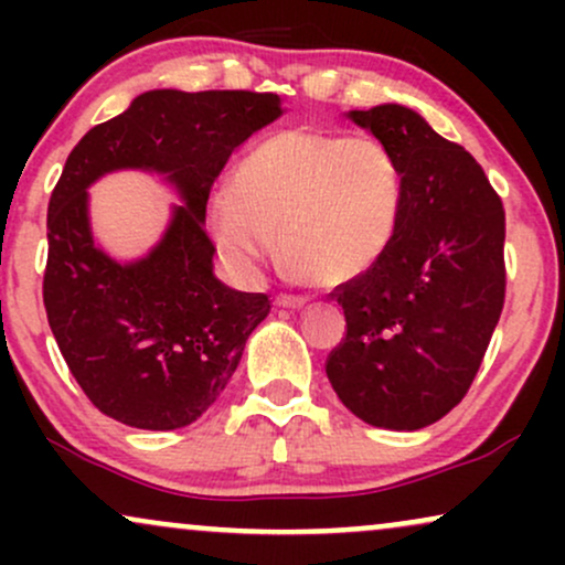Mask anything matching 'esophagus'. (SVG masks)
I'll list each match as a JSON object with an SVG mask.
<instances>
[{
  "mask_svg": "<svg viewBox=\"0 0 565 565\" xmlns=\"http://www.w3.org/2000/svg\"><path fill=\"white\" fill-rule=\"evenodd\" d=\"M305 302L308 300H305V297H297V295H278L276 297L278 308H302Z\"/></svg>",
  "mask_w": 565,
  "mask_h": 565,
  "instance_id": "1",
  "label": "esophagus"
}]
</instances>
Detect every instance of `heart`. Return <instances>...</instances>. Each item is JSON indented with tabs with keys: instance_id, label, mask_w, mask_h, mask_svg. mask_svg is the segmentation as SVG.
<instances>
[{
	"instance_id": "heart-1",
	"label": "heart",
	"mask_w": 565,
	"mask_h": 565,
	"mask_svg": "<svg viewBox=\"0 0 565 565\" xmlns=\"http://www.w3.org/2000/svg\"><path fill=\"white\" fill-rule=\"evenodd\" d=\"M401 204L404 178L385 142L300 127L246 153L210 223L231 260H260L278 236L291 276L340 287L385 257Z\"/></svg>"
}]
</instances>
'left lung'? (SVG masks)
<instances>
[{
  "label": "left lung",
  "mask_w": 565,
  "mask_h": 565,
  "mask_svg": "<svg viewBox=\"0 0 565 565\" xmlns=\"http://www.w3.org/2000/svg\"><path fill=\"white\" fill-rule=\"evenodd\" d=\"M404 178L398 231L366 276L332 291L345 337L327 377L387 430L438 423L470 391L504 305V206L476 159L404 106L350 111Z\"/></svg>",
  "instance_id": "8db88e82"
}]
</instances>
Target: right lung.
I'll return each instance as SVG.
<instances>
[{
  "mask_svg": "<svg viewBox=\"0 0 565 565\" xmlns=\"http://www.w3.org/2000/svg\"><path fill=\"white\" fill-rule=\"evenodd\" d=\"M278 116L276 93L151 89L68 153L47 206L44 310L74 380L116 423H196L270 313L268 295L228 289L212 274L204 217L233 148ZM125 166L167 173L186 204L151 256L119 266L92 242L86 185Z\"/></svg>",
  "mask_w": 565,
  "mask_h": 565,
  "instance_id": "1",
  "label": "right lung"
}]
</instances>
